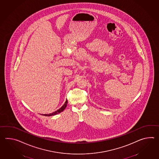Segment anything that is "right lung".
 I'll return each instance as SVG.
<instances>
[{
    "instance_id": "right-lung-1",
    "label": "right lung",
    "mask_w": 159,
    "mask_h": 159,
    "mask_svg": "<svg viewBox=\"0 0 159 159\" xmlns=\"http://www.w3.org/2000/svg\"><path fill=\"white\" fill-rule=\"evenodd\" d=\"M67 102H68V100H66V101L65 103L64 104L63 106H62V107L60 108V109H59V110H57L56 111H55V112H53V113H49V114H44V115H44V116H50L55 115H57V113H60V112H61L62 111H63L64 110H65L66 107H67Z\"/></svg>"
}]
</instances>
